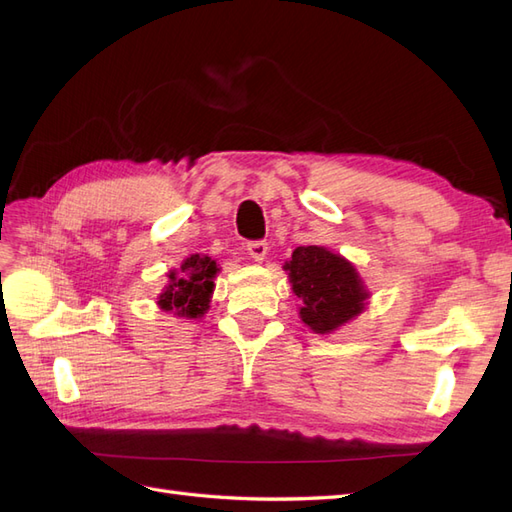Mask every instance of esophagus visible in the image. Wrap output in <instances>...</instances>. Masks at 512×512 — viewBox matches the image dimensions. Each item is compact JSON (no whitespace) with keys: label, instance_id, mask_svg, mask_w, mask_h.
I'll return each mask as SVG.
<instances>
[{"label":"esophagus","instance_id":"esophagus-1","mask_svg":"<svg viewBox=\"0 0 512 512\" xmlns=\"http://www.w3.org/2000/svg\"><path fill=\"white\" fill-rule=\"evenodd\" d=\"M267 252H269V243L267 241H250V243H247V254H250L256 262L265 260Z\"/></svg>","mask_w":512,"mask_h":512}]
</instances>
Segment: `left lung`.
<instances>
[{"label": "left lung", "mask_w": 512, "mask_h": 512, "mask_svg": "<svg viewBox=\"0 0 512 512\" xmlns=\"http://www.w3.org/2000/svg\"><path fill=\"white\" fill-rule=\"evenodd\" d=\"M284 269L303 301L301 320L312 331L331 333L363 312L369 294L359 273L339 254L318 245L297 247Z\"/></svg>", "instance_id": "left-lung-1"}]
</instances>
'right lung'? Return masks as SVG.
<instances>
[{"mask_svg":"<svg viewBox=\"0 0 512 512\" xmlns=\"http://www.w3.org/2000/svg\"><path fill=\"white\" fill-rule=\"evenodd\" d=\"M218 265L209 256H190L181 265V275L170 273V284L160 294V307L177 316L198 318L207 312Z\"/></svg>","mask_w":512,"mask_h":512,"instance_id":"obj_1","label":"right lung"}]
</instances>
